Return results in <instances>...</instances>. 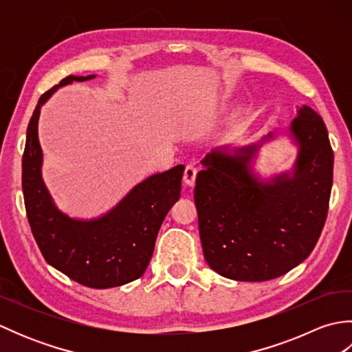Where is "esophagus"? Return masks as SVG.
Returning a JSON list of instances; mask_svg holds the SVG:
<instances>
[{
	"instance_id": "obj_1",
	"label": "esophagus",
	"mask_w": 352,
	"mask_h": 352,
	"mask_svg": "<svg viewBox=\"0 0 352 352\" xmlns=\"http://www.w3.org/2000/svg\"><path fill=\"white\" fill-rule=\"evenodd\" d=\"M197 168L192 166V164H189V166H186L184 169V175H183V182L186 186H192L195 184V180H197Z\"/></svg>"
}]
</instances>
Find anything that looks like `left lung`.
<instances>
[{"label": "left lung", "instance_id": "left-lung-1", "mask_svg": "<svg viewBox=\"0 0 352 352\" xmlns=\"http://www.w3.org/2000/svg\"><path fill=\"white\" fill-rule=\"evenodd\" d=\"M298 146L290 172L260 180L252 160L261 142L213 149L195 186L199 237L207 265L236 281L281 276L310 256L328 213L334 154L327 126L302 106L289 126Z\"/></svg>", "mask_w": 352, "mask_h": 352}]
</instances>
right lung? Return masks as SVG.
Segmentation results:
<instances>
[{
  "label": "right lung",
  "mask_w": 352,
  "mask_h": 352,
  "mask_svg": "<svg viewBox=\"0 0 352 352\" xmlns=\"http://www.w3.org/2000/svg\"><path fill=\"white\" fill-rule=\"evenodd\" d=\"M92 78L69 76L39 98L27 129L22 192L32 233L47 263L83 286L109 289L146 271L164 216L180 198L184 166L148 177L100 218L76 219L63 213L42 180L37 122L41 107L58 87Z\"/></svg>",
  "instance_id": "right-lung-1"
}]
</instances>
